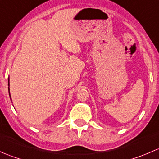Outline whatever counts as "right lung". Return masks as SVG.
Segmentation results:
<instances>
[{
  "label": "right lung",
  "mask_w": 159,
  "mask_h": 159,
  "mask_svg": "<svg viewBox=\"0 0 159 159\" xmlns=\"http://www.w3.org/2000/svg\"><path fill=\"white\" fill-rule=\"evenodd\" d=\"M9 86H10V82H9V78H8V92H9V96H10V98H11V94H10V88H9Z\"/></svg>",
  "instance_id": "right-lung-1"
}]
</instances>
